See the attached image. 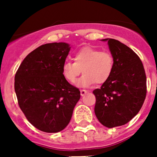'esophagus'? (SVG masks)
<instances>
[{
    "label": "esophagus",
    "mask_w": 157,
    "mask_h": 157,
    "mask_svg": "<svg viewBox=\"0 0 157 157\" xmlns=\"http://www.w3.org/2000/svg\"><path fill=\"white\" fill-rule=\"evenodd\" d=\"M86 93H87V91H86V90H80V95H81V96H84V95L86 94Z\"/></svg>",
    "instance_id": "1"
}]
</instances>
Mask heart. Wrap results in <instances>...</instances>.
<instances>
[{
  "mask_svg": "<svg viewBox=\"0 0 157 157\" xmlns=\"http://www.w3.org/2000/svg\"><path fill=\"white\" fill-rule=\"evenodd\" d=\"M73 59L74 62L67 61L63 64L62 74L67 81L74 83L82 70L83 74L77 83L79 87L105 83L112 75L115 66L111 52L92 47H84L77 51Z\"/></svg>",
  "mask_w": 157,
  "mask_h": 157,
  "instance_id": "1",
  "label": "heart"
}]
</instances>
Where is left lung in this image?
Wrapping results in <instances>:
<instances>
[{
  "mask_svg": "<svg viewBox=\"0 0 157 157\" xmlns=\"http://www.w3.org/2000/svg\"><path fill=\"white\" fill-rule=\"evenodd\" d=\"M115 60L112 75L96 96L95 114L102 125L112 128L124 125L139 112L147 94V78L138 55L118 40L105 39Z\"/></svg>",
  "mask_w": 157,
  "mask_h": 157,
  "instance_id": "8db88e82",
  "label": "left lung"
}]
</instances>
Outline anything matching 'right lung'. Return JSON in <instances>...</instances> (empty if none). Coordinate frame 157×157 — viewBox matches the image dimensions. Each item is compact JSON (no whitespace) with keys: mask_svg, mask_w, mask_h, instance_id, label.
<instances>
[{"mask_svg":"<svg viewBox=\"0 0 157 157\" xmlns=\"http://www.w3.org/2000/svg\"><path fill=\"white\" fill-rule=\"evenodd\" d=\"M70 49L65 42L41 45L24 58L16 73L19 106L28 121L44 132H59L67 127L80 98L79 89L62 74Z\"/></svg>","mask_w":157,"mask_h":157,"instance_id":"add662e5","label":"right lung"}]
</instances>
